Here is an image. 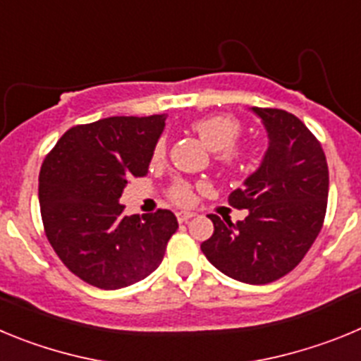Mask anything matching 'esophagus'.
<instances>
[{
    "mask_svg": "<svg viewBox=\"0 0 361 361\" xmlns=\"http://www.w3.org/2000/svg\"><path fill=\"white\" fill-rule=\"evenodd\" d=\"M191 216H195V213H193V212H178L177 213V220H178V222H188V220H190Z\"/></svg>",
    "mask_w": 361,
    "mask_h": 361,
    "instance_id": "obj_1",
    "label": "esophagus"
}]
</instances>
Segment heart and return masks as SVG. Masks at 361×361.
Returning a JSON list of instances; mask_svg holds the SVG:
<instances>
[{"instance_id": "heart-1", "label": "heart", "mask_w": 361, "mask_h": 361, "mask_svg": "<svg viewBox=\"0 0 361 361\" xmlns=\"http://www.w3.org/2000/svg\"><path fill=\"white\" fill-rule=\"evenodd\" d=\"M190 128L199 135L200 141L212 152H216V159L226 168H235L242 162L244 153L235 146L240 137V123L228 114H212L195 119L190 124ZM166 155L164 141H159L153 149V161H162ZM170 197L177 204H190L193 199L191 186L184 180H177L171 186Z\"/></svg>"}]
</instances>
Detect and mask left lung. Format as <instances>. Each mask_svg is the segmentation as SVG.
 <instances>
[{
    "label": "left lung",
    "instance_id": "obj_1",
    "mask_svg": "<svg viewBox=\"0 0 361 361\" xmlns=\"http://www.w3.org/2000/svg\"><path fill=\"white\" fill-rule=\"evenodd\" d=\"M250 110L266 128L267 149L242 188L229 193V202L247 216L233 224L209 215L215 231L200 250L229 279L262 286L295 269L317 240L329 170L320 142L298 117L276 108Z\"/></svg>",
    "mask_w": 361,
    "mask_h": 361
}]
</instances>
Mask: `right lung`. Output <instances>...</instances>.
<instances>
[{"label": "right lung", "mask_w": 361, "mask_h": 361, "mask_svg": "<svg viewBox=\"0 0 361 361\" xmlns=\"http://www.w3.org/2000/svg\"><path fill=\"white\" fill-rule=\"evenodd\" d=\"M166 116L106 117L73 126L39 173L47 238L73 275L99 289L128 288L161 266L177 231L168 209L124 215L119 199L132 177L148 173Z\"/></svg>", "instance_id": "1"}]
</instances>
